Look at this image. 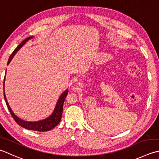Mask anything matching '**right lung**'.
Instances as JSON below:
<instances>
[{"label":"right lung","instance_id":"1","mask_svg":"<svg viewBox=\"0 0 159 159\" xmlns=\"http://www.w3.org/2000/svg\"><path fill=\"white\" fill-rule=\"evenodd\" d=\"M32 38V36L28 37V38L25 39L23 41H22L20 43V45L14 49V51L12 52V54H11L10 57H9L8 62H7V65L10 63V61H11L12 58L14 57V56L15 55L16 53L19 50L21 47L23 46L28 40H30ZM4 82H5V79H4ZM67 94H68L67 89L65 90L63 94H62V95L60 96V98H59V99H58L57 105H56V107H55L54 112H53V114L51 115L50 116L47 118V119H45V120L36 121V122H28V121H25V120L20 119L19 118H18L14 114L13 111H12L10 107H9V105L7 101V98H6V97H5V92H4V98H5L6 105H7L9 111H10L11 116L13 117V119H14L16 122V123L18 125L21 126L22 127H23V128H25L27 129H30V130H34V131L47 132V131H49V130L52 129L54 127L57 126L58 124L60 123L61 117H62V114H63V103H64V101L65 100V98H66Z\"/></svg>","mask_w":159,"mask_h":159}]
</instances>
